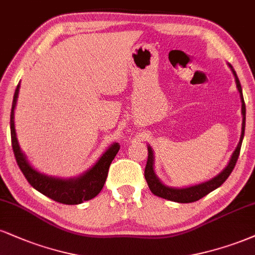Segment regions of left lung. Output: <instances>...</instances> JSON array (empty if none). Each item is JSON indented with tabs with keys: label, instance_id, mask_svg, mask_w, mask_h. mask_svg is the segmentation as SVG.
<instances>
[{
	"label": "left lung",
	"instance_id": "left-lung-1",
	"mask_svg": "<svg viewBox=\"0 0 255 255\" xmlns=\"http://www.w3.org/2000/svg\"><path fill=\"white\" fill-rule=\"evenodd\" d=\"M229 67H231V70L233 72L235 77V83H237V87L239 90V93H240L241 103H243V105H241V113H243V131H241L240 142H239L237 149H235L233 155H232L231 161H229L227 166H226L224 170L220 172L219 175H216L215 177H213L212 180L196 185H191V187L188 188H171L163 184L162 182L159 181V178L156 176L155 170H153V151L151 146L149 145L147 146V161L145 171H144V176H145V180L147 182L150 190H151V193L153 195H156V196L162 197V199L169 201H174V202L178 203L195 202V201H199L200 199H202L203 196L208 195L210 191L215 190L216 188H219L221 184H224V182L227 180L228 176L231 175L232 171H233L234 166L237 164L239 155H240L241 144H243L245 134V125H246V105H245L243 89H241V85L240 81H239L238 75L231 65H229Z\"/></svg>",
	"mask_w": 255,
	"mask_h": 255
}]
</instances>
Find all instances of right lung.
<instances>
[{
    "label": "right lung",
    "instance_id": "add662e5",
    "mask_svg": "<svg viewBox=\"0 0 255 255\" xmlns=\"http://www.w3.org/2000/svg\"><path fill=\"white\" fill-rule=\"evenodd\" d=\"M18 91H20V84L17 85L16 90H15L10 112L11 146L18 168L21 169L22 174L24 175L29 184L34 189L40 191L45 196L64 204H79L83 203L84 201H89L96 197L100 193V190L103 189L104 184H105L109 168L111 165L113 158L119 151L121 145L118 143L112 144L103 153L98 162L90 170H87L79 177L64 180V178L52 177V176L41 174L28 163L26 156L21 151L17 142L14 125V110L15 106H16Z\"/></svg>",
    "mask_w": 255,
    "mask_h": 255
}]
</instances>
